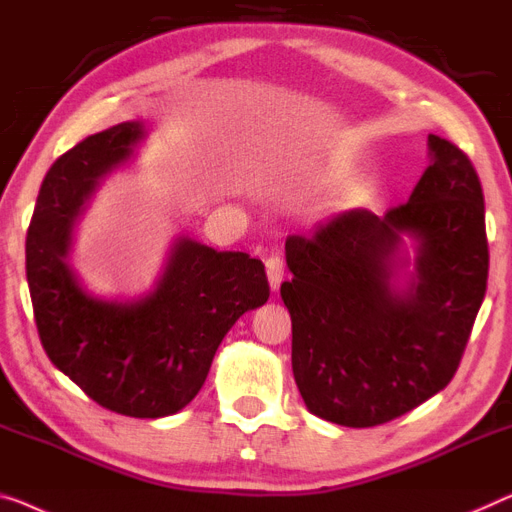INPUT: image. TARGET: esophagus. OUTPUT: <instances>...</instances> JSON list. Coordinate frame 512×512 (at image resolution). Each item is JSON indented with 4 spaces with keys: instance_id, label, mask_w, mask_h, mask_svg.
Wrapping results in <instances>:
<instances>
[{
    "instance_id": "1",
    "label": "esophagus",
    "mask_w": 512,
    "mask_h": 512,
    "mask_svg": "<svg viewBox=\"0 0 512 512\" xmlns=\"http://www.w3.org/2000/svg\"><path fill=\"white\" fill-rule=\"evenodd\" d=\"M282 276H285V262H282L280 255H271L266 259V278H269V285L273 292L280 287Z\"/></svg>"
}]
</instances>
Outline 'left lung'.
I'll list each match as a JSON object with an SVG mask.
<instances>
[{
    "instance_id": "left-lung-1",
    "label": "left lung",
    "mask_w": 512,
    "mask_h": 512,
    "mask_svg": "<svg viewBox=\"0 0 512 512\" xmlns=\"http://www.w3.org/2000/svg\"><path fill=\"white\" fill-rule=\"evenodd\" d=\"M427 149L430 165L400 207L345 211L285 246L294 379L329 423L381 425L444 391L485 299L478 174L444 137L427 135Z\"/></svg>"
}]
</instances>
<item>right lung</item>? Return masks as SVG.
I'll use <instances>...</instances> for the list:
<instances>
[{
  "label": "right lung",
  "instance_id": "obj_1",
  "mask_svg": "<svg viewBox=\"0 0 512 512\" xmlns=\"http://www.w3.org/2000/svg\"><path fill=\"white\" fill-rule=\"evenodd\" d=\"M147 135L144 121H124L55 160L27 230V282L55 368L105 409L163 418L200 393L218 345L243 312L266 303L269 282L248 253L179 234L149 292L133 299L89 292L71 264L75 225Z\"/></svg>",
  "mask_w": 512,
  "mask_h": 512
}]
</instances>
